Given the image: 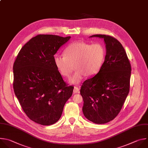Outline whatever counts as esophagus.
Returning a JSON list of instances; mask_svg holds the SVG:
<instances>
[{"label":"esophagus","mask_w":148,"mask_h":148,"mask_svg":"<svg viewBox=\"0 0 148 148\" xmlns=\"http://www.w3.org/2000/svg\"><path fill=\"white\" fill-rule=\"evenodd\" d=\"M79 91H80V88L79 87H74V89H73V92L75 93H79Z\"/></svg>","instance_id":"34e87169"}]
</instances>
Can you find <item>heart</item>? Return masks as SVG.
Wrapping results in <instances>:
<instances>
[{
    "instance_id": "1",
    "label": "heart",
    "mask_w": 148,
    "mask_h": 148,
    "mask_svg": "<svg viewBox=\"0 0 148 148\" xmlns=\"http://www.w3.org/2000/svg\"><path fill=\"white\" fill-rule=\"evenodd\" d=\"M64 55H55L54 65L61 75L66 77L71 75L75 66L77 71L69 78V82L77 84L86 75L93 76L100 71L104 61L105 51L99 43L90 45L76 41L66 48Z\"/></svg>"
}]
</instances>
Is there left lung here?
Listing matches in <instances>:
<instances>
[{"label": "left lung", "mask_w": 148, "mask_h": 148, "mask_svg": "<svg viewBox=\"0 0 148 148\" xmlns=\"http://www.w3.org/2000/svg\"><path fill=\"white\" fill-rule=\"evenodd\" d=\"M90 37L104 39L106 55L100 71L81 87L82 110L87 120L106 124L119 114L129 93L131 66L124 47L116 39L102 34Z\"/></svg>", "instance_id": "8db88e82"}]
</instances>
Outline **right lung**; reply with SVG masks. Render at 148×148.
Returning <instances> with one entry per match:
<instances>
[{
	"label": "right lung",
	"instance_id": "add662e5",
	"mask_svg": "<svg viewBox=\"0 0 148 148\" xmlns=\"http://www.w3.org/2000/svg\"><path fill=\"white\" fill-rule=\"evenodd\" d=\"M71 37L40 34L20 49L13 65V88L24 112L33 121L49 125L61 116L73 87L64 81L53 56Z\"/></svg>",
	"mask_w": 148,
	"mask_h": 148
}]
</instances>
